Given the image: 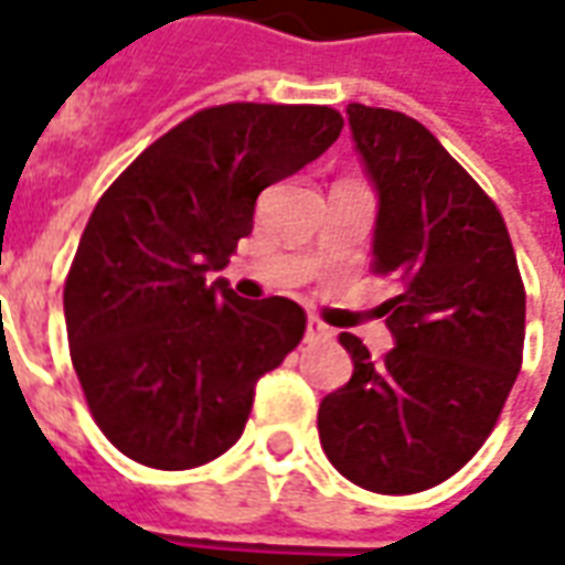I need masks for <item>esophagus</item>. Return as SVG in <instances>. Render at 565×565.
Returning <instances> with one entry per match:
<instances>
[{"label": "esophagus", "mask_w": 565, "mask_h": 565, "mask_svg": "<svg viewBox=\"0 0 565 565\" xmlns=\"http://www.w3.org/2000/svg\"><path fill=\"white\" fill-rule=\"evenodd\" d=\"M330 335H332L330 327H323L318 318L306 320V339H308V342H315V339H330Z\"/></svg>", "instance_id": "1"}]
</instances>
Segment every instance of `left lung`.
Here are the masks:
<instances>
[{
  "instance_id": "obj_1",
  "label": "left lung",
  "mask_w": 565,
  "mask_h": 565,
  "mask_svg": "<svg viewBox=\"0 0 565 565\" xmlns=\"http://www.w3.org/2000/svg\"><path fill=\"white\" fill-rule=\"evenodd\" d=\"M351 139L379 193L372 266L393 271L381 360L351 332L354 375L318 412L320 445L372 493H417L472 460L523 354L518 257L499 209L415 117L348 105Z\"/></svg>"
}]
</instances>
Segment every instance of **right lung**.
I'll return each instance as SVG.
<instances>
[{"label": "right lung", "instance_id": "add662e5", "mask_svg": "<svg viewBox=\"0 0 565 565\" xmlns=\"http://www.w3.org/2000/svg\"><path fill=\"white\" fill-rule=\"evenodd\" d=\"M327 105L230 103L186 117L105 190L63 290L93 420L129 460L193 469L242 436L257 381L306 332L284 299L226 278L257 196L342 132Z\"/></svg>", "mask_w": 565, "mask_h": 565}]
</instances>
